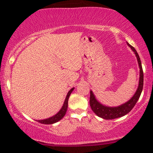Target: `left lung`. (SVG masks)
Here are the masks:
<instances>
[{
    "label": "left lung",
    "mask_w": 153,
    "mask_h": 153,
    "mask_svg": "<svg viewBox=\"0 0 153 153\" xmlns=\"http://www.w3.org/2000/svg\"><path fill=\"white\" fill-rule=\"evenodd\" d=\"M129 47L132 49V51L134 52L137 58L138 63H139L140 68V78H139V87H138L137 91L134 94V95L131 97L130 100L126 103L122 104V105L117 106V107H108V106H103L102 104L97 102V100L95 99V96H94L93 92L91 91L90 93V105L93 110V111L97 115V116L102 118L106 120H111V119H115L117 118H120L130 111L134 108L135 104L140 97L141 95L142 90H143V69H142L141 62L139 56L136 51V49L134 48L132 46H131L129 43H127Z\"/></svg>",
    "instance_id": "1"
}]
</instances>
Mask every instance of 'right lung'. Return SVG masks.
Instances as JSON below:
<instances>
[{"label":"right lung","instance_id":"1","mask_svg":"<svg viewBox=\"0 0 153 153\" xmlns=\"http://www.w3.org/2000/svg\"><path fill=\"white\" fill-rule=\"evenodd\" d=\"M73 90H74V88L70 90V91L68 92V95H67V97L65 98V102L63 104V106L61 108V109L60 110V111L57 114H56L55 116L51 117V118L45 119V120H37V122L42 123V124H53V123H55L58 121H59L60 120L63 118L65 115L66 114L67 111V108H68V99L70 97V95L71 93H72Z\"/></svg>","mask_w":153,"mask_h":153}]
</instances>
